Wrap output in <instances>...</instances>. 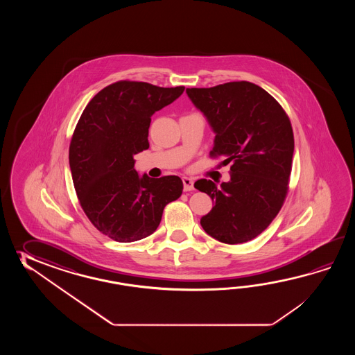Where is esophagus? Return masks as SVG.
I'll return each instance as SVG.
<instances>
[{
	"label": "esophagus",
	"mask_w": 355,
	"mask_h": 355,
	"mask_svg": "<svg viewBox=\"0 0 355 355\" xmlns=\"http://www.w3.org/2000/svg\"><path fill=\"white\" fill-rule=\"evenodd\" d=\"M182 184H184V190H185V191H190V190L194 189V180L190 179V178L184 176V178H182Z\"/></svg>",
	"instance_id": "obj_1"
}]
</instances>
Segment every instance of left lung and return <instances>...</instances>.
I'll use <instances>...</instances> for the list:
<instances>
[{"mask_svg":"<svg viewBox=\"0 0 355 355\" xmlns=\"http://www.w3.org/2000/svg\"><path fill=\"white\" fill-rule=\"evenodd\" d=\"M187 94L216 135L211 156L231 162L230 181L194 184L214 203L200 225L223 243L250 241L272 223L287 196L295 151L289 118L270 94L248 81Z\"/></svg>","mask_w":355,"mask_h":355,"instance_id":"left-lung-1","label":"left lung"}]
</instances>
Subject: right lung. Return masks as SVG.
Returning <instances> with one entry per match:
<instances>
[{
    "label": "right lung",
    "instance_id": "right-lung-1",
    "mask_svg": "<svg viewBox=\"0 0 355 355\" xmlns=\"http://www.w3.org/2000/svg\"><path fill=\"white\" fill-rule=\"evenodd\" d=\"M184 90L112 83L92 98L76 125L68 156L76 193L91 223L114 241H138L153 234L166 204L182 193L179 176L138 174L133 156L150 147L152 115Z\"/></svg>",
    "mask_w": 355,
    "mask_h": 355
}]
</instances>
